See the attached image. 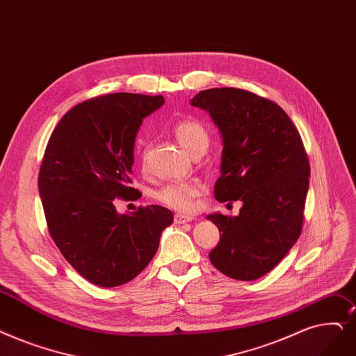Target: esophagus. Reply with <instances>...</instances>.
<instances>
[{
	"label": "esophagus",
	"mask_w": 356,
	"mask_h": 356,
	"mask_svg": "<svg viewBox=\"0 0 356 356\" xmlns=\"http://www.w3.org/2000/svg\"><path fill=\"white\" fill-rule=\"evenodd\" d=\"M193 221V216L192 215H188V213H176L175 215V222L176 224H186V222H191Z\"/></svg>",
	"instance_id": "esophagus-1"
}]
</instances>
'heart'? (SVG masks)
<instances>
[{
  "label": "heart",
  "instance_id": "b5f03b06",
  "mask_svg": "<svg viewBox=\"0 0 356 356\" xmlns=\"http://www.w3.org/2000/svg\"><path fill=\"white\" fill-rule=\"evenodd\" d=\"M176 140L191 156L205 152L209 144L207 128L196 119H183L173 128ZM202 183L199 180L168 181L154 193L159 202L179 211H192L195 199L202 192Z\"/></svg>",
  "mask_w": 356,
  "mask_h": 356
}]
</instances>
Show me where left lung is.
<instances>
[{
    "label": "left lung",
    "instance_id": "1",
    "mask_svg": "<svg viewBox=\"0 0 356 356\" xmlns=\"http://www.w3.org/2000/svg\"><path fill=\"white\" fill-rule=\"evenodd\" d=\"M191 104L208 112L221 132L215 199L243 204L236 216H207L222 233L209 259L233 280H259L301 234L310 179L301 136L284 109L250 91L209 88Z\"/></svg>",
    "mask_w": 356,
    "mask_h": 356
}]
</instances>
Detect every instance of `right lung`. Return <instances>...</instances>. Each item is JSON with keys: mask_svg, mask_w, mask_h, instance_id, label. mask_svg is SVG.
<instances>
[{"mask_svg": "<svg viewBox=\"0 0 356 356\" xmlns=\"http://www.w3.org/2000/svg\"><path fill=\"white\" fill-rule=\"evenodd\" d=\"M163 96L113 92L74 106L46 145L39 195L49 233L68 264L91 284L132 281L156 254L173 213L159 205L119 213L113 199L134 200V148L144 118Z\"/></svg>", "mask_w": 356, "mask_h": 356, "instance_id": "right-lung-1", "label": "right lung"}]
</instances>
